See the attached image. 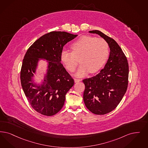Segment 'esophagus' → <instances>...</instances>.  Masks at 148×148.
<instances>
[{"label":"esophagus","mask_w":148,"mask_h":148,"mask_svg":"<svg viewBox=\"0 0 148 148\" xmlns=\"http://www.w3.org/2000/svg\"><path fill=\"white\" fill-rule=\"evenodd\" d=\"M81 81V80L80 79H74V82H75V83H77V82H80Z\"/></svg>","instance_id":"obj_1"}]
</instances>
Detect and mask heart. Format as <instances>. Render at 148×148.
Here are the masks:
<instances>
[{"label":"heart","instance_id":"heart-1","mask_svg":"<svg viewBox=\"0 0 148 148\" xmlns=\"http://www.w3.org/2000/svg\"><path fill=\"white\" fill-rule=\"evenodd\" d=\"M71 52L63 51L61 60L66 68L73 72L79 61L82 63L76 76L84 77L89 72L99 71L105 64L109 54V46L104 39L84 36L71 45Z\"/></svg>","mask_w":148,"mask_h":148}]
</instances>
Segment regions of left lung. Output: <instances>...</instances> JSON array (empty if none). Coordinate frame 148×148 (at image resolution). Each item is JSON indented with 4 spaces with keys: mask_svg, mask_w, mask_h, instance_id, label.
<instances>
[{
    "mask_svg": "<svg viewBox=\"0 0 148 148\" xmlns=\"http://www.w3.org/2000/svg\"><path fill=\"white\" fill-rule=\"evenodd\" d=\"M102 37L108 44L110 53L105 67L94 77L83 80L85 86L83 99L87 108L96 114H105L114 110L128 87L129 66L118 43L99 30L90 31Z\"/></svg>",
    "mask_w": 148,
    "mask_h": 148,
    "instance_id": "left-lung-1",
    "label": "left lung"
}]
</instances>
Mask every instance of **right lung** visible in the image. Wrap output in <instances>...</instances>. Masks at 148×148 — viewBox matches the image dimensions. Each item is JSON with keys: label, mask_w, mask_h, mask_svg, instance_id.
<instances>
[{"label": "right lung", "mask_w": 148, "mask_h": 148, "mask_svg": "<svg viewBox=\"0 0 148 148\" xmlns=\"http://www.w3.org/2000/svg\"><path fill=\"white\" fill-rule=\"evenodd\" d=\"M77 36L64 31L50 32L36 40L24 56L20 72L21 86L31 107L43 115L51 116L58 112L67 92L74 85V79L60 61L64 46ZM40 59L48 60V70L42 84L37 86L32 77Z\"/></svg>", "instance_id": "add662e5"}]
</instances>
